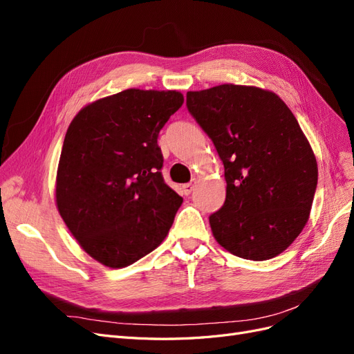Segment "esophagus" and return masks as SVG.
I'll return each instance as SVG.
<instances>
[{
  "mask_svg": "<svg viewBox=\"0 0 354 354\" xmlns=\"http://www.w3.org/2000/svg\"><path fill=\"white\" fill-rule=\"evenodd\" d=\"M183 194L186 195V196H189L192 192H194V189H195V181H190V183H186V185H183Z\"/></svg>",
  "mask_w": 354,
  "mask_h": 354,
  "instance_id": "esophagus-1",
  "label": "esophagus"
}]
</instances>
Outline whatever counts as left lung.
I'll use <instances>...</instances> for the list:
<instances>
[{
	"instance_id": "obj_1",
	"label": "left lung",
	"mask_w": 354,
	"mask_h": 354,
	"mask_svg": "<svg viewBox=\"0 0 354 354\" xmlns=\"http://www.w3.org/2000/svg\"><path fill=\"white\" fill-rule=\"evenodd\" d=\"M186 106L224 165L214 238L245 260L279 255L304 229L317 186L316 158L294 113L272 91L233 84L189 91Z\"/></svg>"
}]
</instances>
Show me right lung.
Returning a JSON list of instances; mask_svg holds the SVG:
<instances>
[{"label":"right lung","mask_w":354,"mask_h":354,"mask_svg":"<svg viewBox=\"0 0 354 354\" xmlns=\"http://www.w3.org/2000/svg\"><path fill=\"white\" fill-rule=\"evenodd\" d=\"M185 97L130 88L73 118L63 142L56 203L82 250L112 269L162 242L183 198L165 185L158 136Z\"/></svg>","instance_id":"right-lung-1"}]
</instances>
